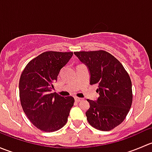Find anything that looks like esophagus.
Wrapping results in <instances>:
<instances>
[{"instance_id":"obj_1","label":"esophagus","mask_w":152,"mask_h":152,"mask_svg":"<svg viewBox=\"0 0 152 152\" xmlns=\"http://www.w3.org/2000/svg\"><path fill=\"white\" fill-rule=\"evenodd\" d=\"M83 100V99H82V98H79V97H75V101H76V102H80V101Z\"/></svg>"}]
</instances>
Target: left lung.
Wrapping results in <instances>:
<instances>
[{"instance_id": "1", "label": "left lung", "mask_w": 152, "mask_h": 152, "mask_svg": "<svg viewBox=\"0 0 152 152\" xmlns=\"http://www.w3.org/2000/svg\"><path fill=\"white\" fill-rule=\"evenodd\" d=\"M74 54L88 67L90 85H99L98 100L87 99L90 103L86 112L87 121L99 130H112L124 121L132 104L129 75L123 65L105 50L76 51Z\"/></svg>"}]
</instances>
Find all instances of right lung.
I'll list each match as a JSON object with an SVG mask.
<instances>
[{"instance_id": "obj_1", "label": "right lung", "mask_w": 152, "mask_h": 152, "mask_svg": "<svg viewBox=\"0 0 152 152\" xmlns=\"http://www.w3.org/2000/svg\"><path fill=\"white\" fill-rule=\"evenodd\" d=\"M72 56L73 52H43L31 59L21 73V106L28 120L41 131H57L67 123L74 99L50 91L60 70Z\"/></svg>"}]
</instances>
